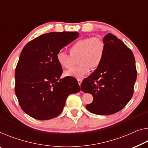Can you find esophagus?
I'll return each mask as SVG.
<instances>
[{
    "instance_id": "obj_1",
    "label": "esophagus",
    "mask_w": 148,
    "mask_h": 148,
    "mask_svg": "<svg viewBox=\"0 0 148 148\" xmlns=\"http://www.w3.org/2000/svg\"><path fill=\"white\" fill-rule=\"evenodd\" d=\"M82 82V79H80V78H78V84L80 85V86L81 85Z\"/></svg>"
}]
</instances>
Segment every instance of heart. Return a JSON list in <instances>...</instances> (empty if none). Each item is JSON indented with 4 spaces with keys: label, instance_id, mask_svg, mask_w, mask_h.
<instances>
[{
    "label": "heart",
    "instance_id": "obj_1",
    "mask_svg": "<svg viewBox=\"0 0 148 148\" xmlns=\"http://www.w3.org/2000/svg\"><path fill=\"white\" fill-rule=\"evenodd\" d=\"M70 54L59 51L56 61L64 68L70 69L78 58V66L65 72L66 76L82 78L90 71L91 68L96 69L102 64L105 56V45L101 38L96 36L78 40L69 48Z\"/></svg>",
    "mask_w": 148,
    "mask_h": 148
}]
</instances>
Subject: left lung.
Instances as JSON below:
<instances>
[{
    "mask_svg": "<svg viewBox=\"0 0 148 148\" xmlns=\"http://www.w3.org/2000/svg\"><path fill=\"white\" fill-rule=\"evenodd\" d=\"M105 56L102 64L81 84L82 91L93 96L86 106L91 113L111 115L120 111L131 100L137 78L132 50L111 33L103 39Z\"/></svg>",
    "mask_w": 148,
    "mask_h": 148,
    "instance_id": "8db88e82",
    "label": "left lung"
}]
</instances>
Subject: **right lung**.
Returning <instances> with one entry per match:
<instances>
[{
  "label": "right lung",
  "mask_w": 148,
  "mask_h": 148,
  "mask_svg": "<svg viewBox=\"0 0 148 148\" xmlns=\"http://www.w3.org/2000/svg\"><path fill=\"white\" fill-rule=\"evenodd\" d=\"M78 36L77 32L46 33L22 50L15 70V94L22 110L33 118L58 116L67 97L80 92L76 79L60 78L62 68L56 61L57 53Z\"/></svg>",
  "instance_id": "obj_1"
}]
</instances>
